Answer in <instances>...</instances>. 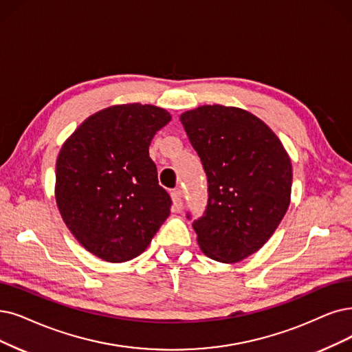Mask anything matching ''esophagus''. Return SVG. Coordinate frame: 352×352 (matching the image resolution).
Instances as JSON below:
<instances>
[{
	"instance_id": "esophagus-1",
	"label": "esophagus",
	"mask_w": 352,
	"mask_h": 352,
	"mask_svg": "<svg viewBox=\"0 0 352 352\" xmlns=\"http://www.w3.org/2000/svg\"><path fill=\"white\" fill-rule=\"evenodd\" d=\"M172 196V208L175 212H180L182 208H184V199H182V190L176 189L170 193Z\"/></svg>"
}]
</instances>
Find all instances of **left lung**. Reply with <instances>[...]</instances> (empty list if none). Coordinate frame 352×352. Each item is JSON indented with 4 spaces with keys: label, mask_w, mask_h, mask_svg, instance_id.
<instances>
[{
    "label": "left lung",
    "mask_w": 352,
    "mask_h": 352,
    "mask_svg": "<svg viewBox=\"0 0 352 352\" xmlns=\"http://www.w3.org/2000/svg\"><path fill=\"white\" fill-rule=\"evenodd\" d=\"M180 121L208 176V206L193 222L199 248L221 263L241 261L270 240L290 205L289 154L243 108L201 105Z\"/></svg>",
    "instance_id": "obj_1"
}]
</instances>
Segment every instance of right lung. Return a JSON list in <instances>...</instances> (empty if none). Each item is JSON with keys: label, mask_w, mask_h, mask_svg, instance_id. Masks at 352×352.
I'll return each instance as SVG.
<instances>
[{"label": "right lung", "mask_w": 352, "mask_h": 352, "mask_svg": "<svg viewBox=\"0 0 352 352\" xmlns=\"http://www.w3.org/2000/svg\"><path fill=\"white\" fill-rule=\"evenodd\" d=\"M172 116L154 105L121 104L95 112L63 143L54 198L66 227L108 263L135 258L170 215L148 146Z\"/></svg>", "instance_id": "add662e5"}]
</instances>
